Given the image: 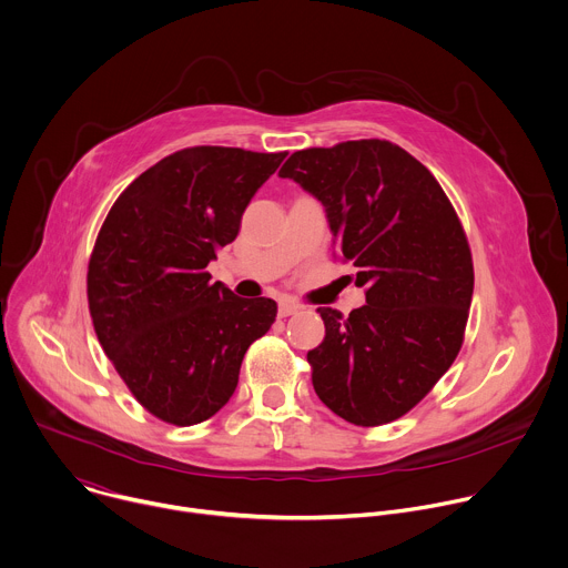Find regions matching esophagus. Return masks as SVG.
Instances as JSON below:
<instances>
[{"mask_svg":"<svg viewBox=\"0 0 568 568\" xmlns=\"http://www.w3.org/2000/svg\"><path fill=\"white\" fill-rule=\"evenodd\" d=\"M297 311H300V306L293 304V302H280V306H277V315L280 317H288V315H293Z\"/></svg>","mask_w":568,"mask_h":568,"instance_id":"34e87169","label":"esophagus"}]
</instances>
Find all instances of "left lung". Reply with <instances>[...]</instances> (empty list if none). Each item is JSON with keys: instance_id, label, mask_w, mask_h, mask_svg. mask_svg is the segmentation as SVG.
Returning a JSON list of instances; mask_svg holds the SVG:
<instances>
[{"instance_id": "1", "label": "left lung", "mask_w": 568, "mask_h": 568, "mask_svg": "<svg viewBox=\"0 0 568 568\" xmlns=\"http://www.w3.org/2000/svg\"><path fill=\"white\" fill-rule=\"evenodd\" d=\"M280 178L322 202L333 248L357 266L366 304L320 306L324 342L308 351L313 388L342 419L388 424L450 368L473 297V260L430 171L386 140L293 153Z\"/></svg>"}]
</instances>
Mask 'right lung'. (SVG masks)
Instances as JSON below:
<instances>
[{
    "mask_svg": "<svg viewBox=\"0 0 568 568\" xmlns=\"http://www.w3.org/2000/svg\"><path fill=\"white\" fill-rule=\"evenodd\" d=\"M284 158L178 151L144 171L102 224L87 277L93 326L135 399L169 424L213 417L235 393L244 353L275 322L273 300L237 297L211 284L206 266Z\"/></svg>",
    "mask_w": 568,
    "mask_h": 568,
    "instance_id": "right-lung-1",
    "label": "right lung"
}]
</instances>
